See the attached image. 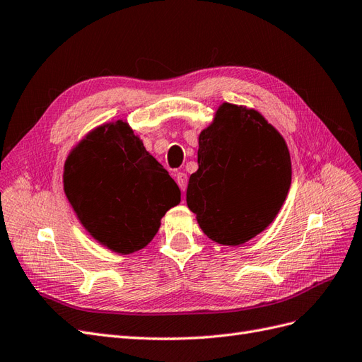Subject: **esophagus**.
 I'll return each mask as SVG.
<instances>
[{"mask_svg": "<svg viewBox=\"0 0 362 362\" xmlns=\"http://www.w3.org/2000/svg\"><path fill=\"white\" fill-rule=\"evenodd\" d=\"M175 178H177L180 189L182 192H185V187H187V175H185L184 172H177V173H175Z\"/></svg>", "mask_w": 362, "mask_h": 362, "instance_id": "obj_1", "label": "esophagus"}]
</instances>
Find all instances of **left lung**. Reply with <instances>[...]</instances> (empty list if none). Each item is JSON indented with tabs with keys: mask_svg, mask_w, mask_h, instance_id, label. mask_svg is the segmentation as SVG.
<instances>
[{
	"mask_svg": "<svg viewBox=\"0 0 362 362\" xmlns=\"http://www.w3.org/2000/svg\"><path fill=\"white\" fill-rule=\"evenodd\" d=\"M187 205L214 242L242 245L272 223L291 184L286 141L255 110L223 104L199 136Z\"/></svg>",
	"mask_w": 362,
	"mask_h": 362,
	"instance_id": "8db88e82",
	"label": "left lung"
}]
</instances>
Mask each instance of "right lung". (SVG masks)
Segmentation results:
<instances>
[{
  "label": "right lung",
  "mask_w": 362,
  "mask_h": 362,
  "mask_svg": "<svg viewBox=\"0 0 362 362\" xmlns=\"http://www.w3.org/2000/svg\"><path fill=\"white\" fill-rule=\"evenodd\" d=\"M64 192L84 228L119 254L145 247L181 190L122 120L103 125L74 149Z\"/></svg>",
  "instance_id": "obj_1"
}]
</instances>
